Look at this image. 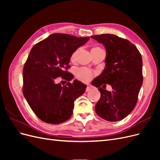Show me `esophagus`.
Listing matches in <instances>:
<instances>
[{
  "instance_id": "1",
  "label": "esophagus",
  "mask_w": 160,
  "mask_h": 160,
  "mask_svg": "<svg viewBox=\"0 0 160 160\" xmlns=\"http://www.w3.org/2000/svg\"><path fill=\"white\" fill-rule=\"evenodd\" d=\"M91 88L90 86H89V85H88L87 86V88H86V89H85V91H86V92H88V91H91Z\"/></svg>"
}]
</instances>
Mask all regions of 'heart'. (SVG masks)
Returning <instances> with one entry per match:
<instances>
[{
  "mask_svg": "<svg viewBox=\"0 0 160 160\" xmlns=\"http://www.w3.org/2000/svg\"><path fill=\"white\" fill-rule=\"evenodd\" d=\"M94 49H100L99 47L93 48ZM79 50H76L72 53L71 56V61H74L76 59V57L77 53H78ZM75 76L77 79H79L83 82H88L91 81L93 77V72L89 69L85 68V67H81V68L77 69L75 71Z\"/></svg>",
  "mask_w": 160,
  "mask_h": 160,
  "instance_id": "b5f03b06",
  "label": "heart"
}]
</instances>
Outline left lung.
Wrapping results in <instances>:
<instances>
[{"label":"left lung","instance_id":"left-lung-1","mask_svg":"<svg viewBox=\"0 0 160 160\" xmlns=\"http://www.w3.org/2000/svg\"><path fill=\"white\" fill-rule=\"evenodd\" d=\"M91 37L102 43L107 52L105 68L92 81L101 93L95 112L109 122L120 121L132 112L137 103L143 83L142 55L133 43L115 35ZM107 84L112 88L111 92L104 89Z\"/></svg>","mask_w":160,"mask_h":160}]
</instances>
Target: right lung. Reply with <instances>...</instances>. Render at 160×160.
I'll use <instances>...</instances> for the list:
<instances>
[{
  "label": "right lung",
  "instance_id": "1",
  "mask_svg": "<svg viewBox=\"0 0 160 160\" xmlns=\"http://www.w3.org/2000/svg\"><path fill=\"white\" fill-rule=\"evenodd\" d=\"M89 37L54 33L34 45L23 67L22 93L31 109L42 122L59 124L72 114L75 100L83 95L86 85L67 71L72 53ZM59 76L68 81L55 83ZM67 82V81H66Z\"/></svg>",
  "mask_w": 160,
  "mask_h": 160
}]
</instances>
